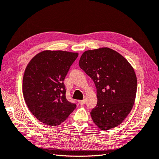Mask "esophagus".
Wrapping results in <instances>:
<instances>
[{"mask_svg":"<svg viewBox=\"0 0 159 159\" xmlns=\"http://www.w3.org/2000/svg\"><path fill=\"white\" fill-rule=\"evenodd\" d=\"M78 103H79L80 105H84L85 104V102L84 99V100H80L79 102H78Z\"/></svg>","mask_w":159,"mask_h":159,"instance_id":"esophagus-1","label":"esophagus"}]
</instances>
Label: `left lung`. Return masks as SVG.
<instances>
[{
    "label": "left lung",
    "mask_w": 159,
    "mask_h": 159,
    "mask_svg": "<svg viewBox=\"0 0 159 159\" xmlns=\"http://www.w3.org/2000/svg\"><path fill=\"white\" fill-rule=\"evenodd\" d=\"M79 65L97 89L98 103L90 112L93 121L102 130L119 125L135 100L137 81L133 67L123 56L108 48L85 51Z\"/></svg>",
    "instance_id": "obj_1"
}]
</instances>
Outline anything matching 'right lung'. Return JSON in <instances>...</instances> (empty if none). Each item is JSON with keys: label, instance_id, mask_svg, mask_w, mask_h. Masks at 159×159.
Here are the masks:
<instances>
[{"label": "right lung", "instance_id": "add662e5", "mask_svg": "<svg viewBox=\"0 0 159 159\" xmlns=\"http://www.w3.org/2000/svg\"><path fill=\"white\" fill-rule=\"evenodd\" d=\"M78 53L43 51L28 64L23 78L24 98L40 121L57 126L68 118L76 105L66 97L64 80Z\"/></svg>", "mask_w": 159, "mask_h": 159}]
</instances>
